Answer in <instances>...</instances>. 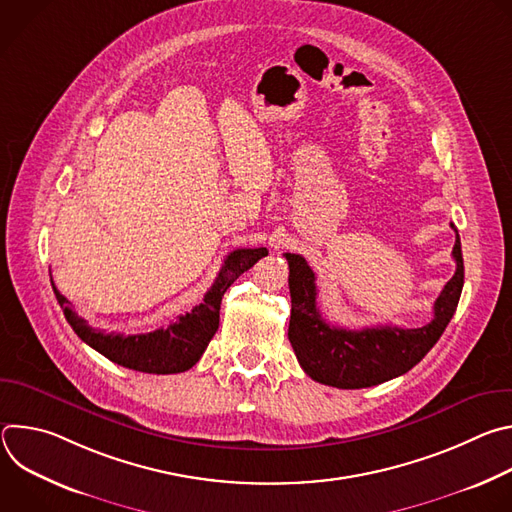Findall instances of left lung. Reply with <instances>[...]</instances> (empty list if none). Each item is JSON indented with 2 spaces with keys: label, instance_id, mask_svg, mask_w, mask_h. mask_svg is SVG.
<instances>
[{
  "label": "left lung",
  "instance_id": "8db88e82",
  "mask_svg": "<svg viewBox=\"0 0 512 512\" xmlns=\"http://www.w3.org/2000/svg\"><path fill=\"white\" fill-rule=\"evenodd\" d=\"M452 255L456 273L435 300L433 320L429 324L421 328L377 326L346 330L330 326L322 318L316 306V273L306 259L296 253H285L291 296L287 338L306 375L338 389H364L411 371L440 340L458 308L464 285V259L458 231Z\"/></svg>",
  "mask_w": 512,
  "mask_h": 512
}]
</instances>
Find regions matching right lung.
<instances>
[{
  "label": "right lung",
  "mask_w": 512,
  "mask_h": 512,
  "mask_svg": "<svg viewBox=\"0 0 512 512\" xmlns=\"http://www.w3.org/2000/svg\"><path fill=\"white\" fill-rule=\"evenodd\" d=\"M265 255V247L235 249L229 253L223 269L218 271L212 287L206 291L204 302L194 306L184 316H178L168 328H158L148 334L125 336L95 330L72 310L70 302L56 289L54 281H50L66 322L83 342L125 369L150 375H172L192 369L200 360L210 338L218 330V312H221L225 291L241 273L251 269Z\"/></svg>",
  "instance_id": "1"
}]
</instances>
